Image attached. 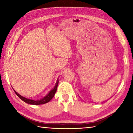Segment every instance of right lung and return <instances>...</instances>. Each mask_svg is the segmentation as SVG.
<instances>
[{"instance_id":"add662e5","label":"right lung","mask_w":133,"mask_h":133,"mask_svg":"<svg viewBox=\"0 0 133 133\" xmlns=\"http://www.w3.org/2000/svg\"><path fill=\"white\" fill-rule=\"evenodd\" d=\"M58 80L57 79V82L56 83V85L54 87V88H53L49 92L48 94L46 96H44L42 98L40 99V100H33V99H30L28 98H26L24 97L21 96V94H19L14 89L13 90L15 91V93L16 94V95L19 97L28 104H33V105H40V104H45V103H47L50 102V101L53 98V97L55 96V94L56 93V91H57V88L58 86Z\"/></svg>"}]
</instances>
